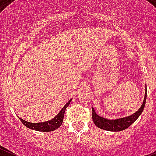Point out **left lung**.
Wrapping results in <instances>:
<instances>
[{
  "label": "left lung",
  "instance_id": "obj_1",
  "mask_svg": "<svg viewBox=\"0 0 156 156\" xmlns=\"http://www.w3.org/2000/svg\"><path fill=\"white\" fill-rule=\"evenodd\" d=\"M147 97V90L145 92L144 95V101L140 107V109L134 114L130 115V116H127V117H123V118H119L116 120H108V119L103 118L102 116H99L96 114L95 112V109L92 107V120H93L94 123H95L96 127L99 128L103 129V130H109V131H120L127 129V127H130L142 113L143 109L144 108L145 105V101H146Z\"/></svg>",
  "mask_w": 156,
  "mask_h": 156
}]
</instances>
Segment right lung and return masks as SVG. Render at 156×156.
Masks as SVG:
<instances>
[{
  "instance_id": "obj_1",
  "label": "right lung",
  "mask_w": 156,
  "mask_h": 156,
  "mask_svg": "<svg viewBox=\"0 0 156 156\" xmlns=\"http://www.w3.org/2000/svg\"><path fill=\"white\" fill-rule=\"evenodd\" d=\"M71 100L66 103L65 106L62 108L60 113L54 117V119L49 120V121L43 122V123H30V122L26 121V120H22V118L19 117V120L22 121L24 125L26 126L27 127L33 130H37V131H43V132H48V131H52L58 128L59 127H61V125L63 123V120H64V112H65L66 108L68 107V105L70 104Z\"/></svg>"
}]
</instances>
